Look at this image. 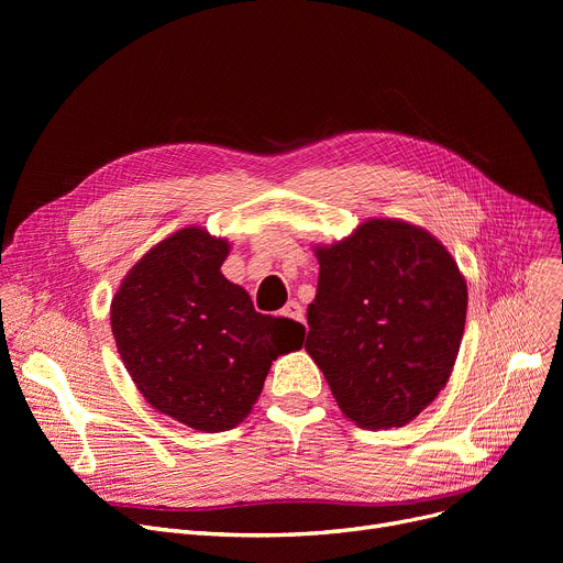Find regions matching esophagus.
<instances>
[{
	"mask_svg": "<svg viewBox=\"0 0 563 563\" xmlns=\"http://www.w3.org/2000/svg\"><path fill=\"white\" fill-rule=\"evenodd\" d=\"M280 314H283V317H289V319H294V321H299V323L306 321V314H303V308H301L299 301H289V303L283 308Z\"/></svg>",
	"mask_w": 563,
	"mask_h": 563,
	"instance_id": "1",
	"label": "esophagus"
}]
</instances>
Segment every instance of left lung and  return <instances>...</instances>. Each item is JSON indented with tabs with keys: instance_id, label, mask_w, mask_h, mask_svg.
Returning a JSON list of instances; mask_svg holds the SVG:
<instances>
[{
	"instance_id": "1",
	"label": "left lung",
	"mask_w": 563,
	"mask_h": 563,
	"mask_svg": "<svg viewBox=\"0 0 563 563\" xmlns=\"http://www.w3.org/2000/svg\"><path fill=\"white\" fill-rule=\"evenodd\" d=\"M306 349L344 416L363 429L416 420L445 388L465 329L467 287L431 232L369 219L314 249Z\"/></svg>"
}]
</instances>
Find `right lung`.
Listing matches in <instances>:
<instances>
[{
  "label": "right lung",
  "instance_id": "1",
  "mask_svg": "<svg viewBox=\"0 0 563 563\" xmlns=\"http://www.w3.org/2000/svg\"><path fill=\"white\" fill-rule=\"evenodd\" d=\"M230 244L205 228L173 232L147 251L111 301V333L139 393L196 431L240 424L272 361L303 344L299 321L255 312L221 274Z\"/></svg>",
  "mask_w": 563,
  "mask_h": 563
}]
</instances>
